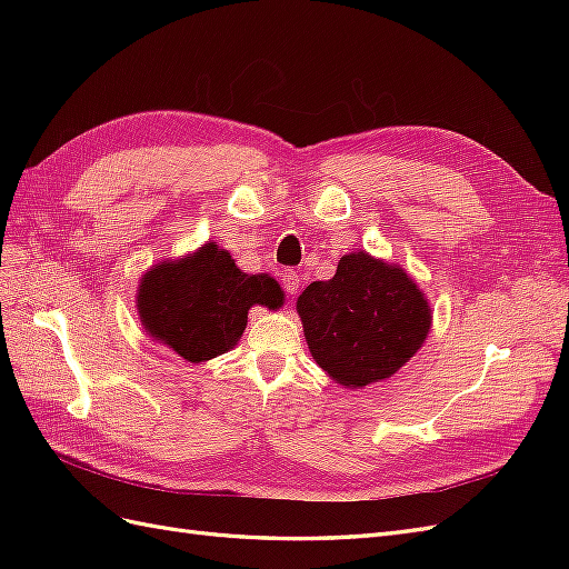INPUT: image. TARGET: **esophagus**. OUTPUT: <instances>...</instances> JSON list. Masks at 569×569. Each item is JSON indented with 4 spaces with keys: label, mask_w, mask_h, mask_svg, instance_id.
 I'll return each mask as SVG.
<instances>
[{
    "label": "esophagus",
    "mask_w": 569,
    "mask_h": 569,
    "mask_svg": "<svg viewBox=\"0 0 569 569\" xmlns=\"http://www.w3.org/2000/svg\"><path fill=\"white\" fill-rule=\"evenodd\" d=\"M282 287H284V291H287L289 297L299 295V287H301L299 272H297V270H291V268H287V270L282 272Z\"/></svg>",
    "instance_id": "34e87169"
}]
</instances>
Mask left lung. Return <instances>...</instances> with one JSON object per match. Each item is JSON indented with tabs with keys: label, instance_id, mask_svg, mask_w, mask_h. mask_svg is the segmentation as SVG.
Wrapping results in <instances>:
<instances>
[{
	"label": "left lung",
	"instance_id": "8db88e82",
	"mask_svg": "<svg viewBox=\"0 0 569 569\" xmlns=\"http://www.w3.org/2000/svg\"><path fill=\"white\" fill-rule=\"evenodd\" d=\"M297 311L316 363L353 389L408 363L432 325L418 284L366 251L343 256L332 280L308 284Z\"/></svg>",
	"mask_w": 569,
	"mask_h": 569
}]
</instances>
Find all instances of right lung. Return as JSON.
I'll return each instance as SVG.
<instances>
[{
    "instance_id": "1",
    "label": "right lung",
    "mask_w": 569,
    "mask_h": 569,
    "mask_svg": "<svg viewBox=\"0 0 569 569\" xmlns=\"http://www.w3.org/2000/svg\"><path fill=\"white\" fill-rule=\"evenodd\" d=\"M282 289L268 274L239 270L228 251L206 244L197 253L151 268L140 284L137 308L144 330L201 363L232 349L247 327L249 308H278Z\"/></svg>"
}]
</instances>
